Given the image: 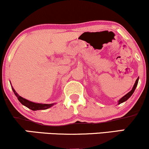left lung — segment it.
Instances as JSON below:
<instances>
[{"label": "left lung", "mask_w": 149, "mask_h": 149, "mask_svg": "<svg viewBox=\"0 0 149 149\" xmlns=\"http://www.w3.org/2000/svg\"><path fill=\"white\" fill-rule=\"evenodd\" d=\"M138 80H139V78H138L136 80V81H135V83H134V86H133V88H132V90H131V91L128 92L127 94H126V95H125V96L123 97L122 98H121L120 100L118 101V104H121V103H123V102H125V101H127V100H128V99H129L130 97L132 96V95L133 92H134L135 89H136V87L137 86V84H138Z\"/></svg>", "instance_id": "left-lung-1"}]
</instances>
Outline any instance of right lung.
Wrapping results in <instances>:
<instances>
[{"mask_svg": "<svg viewBox=\"0 0 149 149\" xmlns=\"http://www.w3.org/2000/svg\"><path fill=\"white\" fill-rule=\"evenodd\" d=\"M12 89H13V92H14L15 96L17 97L18 100L19 101V102L22 104H23L24 106L26 107L29 109H31L33 111H37V110H45V109H49L52 106L54 105V104H39V103H35V102H30V101L26 100V99L23 98L21 96L18 95L16 91L15 90V89L12 87Z\"/></svg>", "mask_w": 149, "mask_h": 149, "instance_id": "obj_1", "label": "right lung"}]
</instances>
